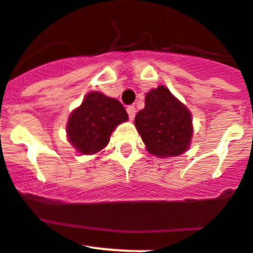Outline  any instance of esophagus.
I'll list each match as a JSON object with an SVG mask.
<instances>
[{"mask_svg": "<svg viewBox=\"0 0 253 253\" xmlns=\"http://www.w3.org/2000/svg\"><path fill=\"white\" fill-rule=\"evenodd\" d=\"M127 113H128V117L129 120H133V117H135V114H136V108L133 107V105H128L127 107Z\"/></svg>", "mask_w": 253, "mask_h": 253, "instance_id": "1", "label": "esophagus"}]
</instances>
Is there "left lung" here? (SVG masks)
Listing matches in <instances>:
<instances>
[{"instance_id": "obj_1", "label": "left lung", "mask_w": 253, "mask_h": 253, "mask_svg": "<svg viewBox=\"0 0 253 253\" xmlns=\"http://www.w3.org/2000/svg\"><path fill=\"white\" fill-rule=\"evenodd\" d=\"M135 126L146 150L155 157H177L190 148L191 112L163 85L146 94L145 108L136 114Z\"/></svg>"}]
</instances>
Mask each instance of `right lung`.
<instances>
[{
  "label": "right lung",
  "instance_id": "1",
  "mask_svg": "<svg viewBox=\"0 0 253 253\" xmlns=\"http://www.w3.org/2000/svg\"><path fill=\"white\" fill-rule=\"evenodd\" d=\"M127 120L128 114L117 99L91 91L70 114L66 132L79 153L95 154L108 145L114 128Z\"/></svg>",
  "mask_w": 253,
  "mask_h": 253
}]
</instances>
